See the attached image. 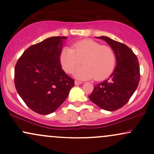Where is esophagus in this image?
I'll return each mask as SVG.
<instances>
[{
    "label": "esophagus",
    "mask_w": 154,
    "mask_h": 154,
    "mask_svg": "<svg viewBox=\"0 0 154 154\" xmlns=\"http://www.w3.org/2000/svg\"><path fill=\"white\" fill-rule=\"evenodd\" d=\"M82 82H81V81H78V80H75V84L77 85H79V84H82Z\"/></svg>",
    "instance_id": "esophagus-1"
}]
</instances>
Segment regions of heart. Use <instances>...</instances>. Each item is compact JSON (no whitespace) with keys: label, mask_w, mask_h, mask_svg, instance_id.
Instances as JSON below:
<instances>
[{"label":"heart","mask_w":154,"mask_h":154,"mask_svg":"<svg viewBox=\"0 0 154 154\" xmlns=\"http://www.w3.org/2000/svg\"><path fill=\"white\" fill-rule=\"evenodd\" d=\"M73 49L63 48L60 54V63L66 73L72 74L83 62L76 72L79 79L103 80L109 77L116 64V55L109 45H101L91 39H86L73 44Z\"/></svg>","instance_id":"1"}]
</instances>
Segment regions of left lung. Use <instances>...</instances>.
Returning a JSON list of instances; mask_svg holds the SVG:
<instances>
[{"label": "left lung", "instance_id": "left-lung-1", "mask_svg": "<svg viewBox=\"0 0 154 154\" xmlns=\"http://www.w3.org/2000/svg\"><path fill=\"white\" fill-rule=\"evenodd\" d=\"M105 40L115 53L116 66L110 77L95 85L89 95L93 103L106 111H116L125 105L139 84L140 66L133 51L125 44L106 36Z\"/></svg>", "mask_w": 154, "mask_h": 154}]
</instances>
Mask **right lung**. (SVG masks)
Instances as JSON below:
<instances>
[{"mask_svg":"<svg viewBox=\"0 0 154 154\" xmlns=\"http://www.w3.org/2000/svg\"><path fill=\"white\" fill-rule=\"evenodd\" d=\"M66 38L51 37L31 45L16 63V89L26 105L38 114L46 115L56 111L75 85L60 63Z\"/></svg>","mask_w":154,"mask_h":154,"instance_id":"right-lung-1","label":"right lung"}]
</instances>
